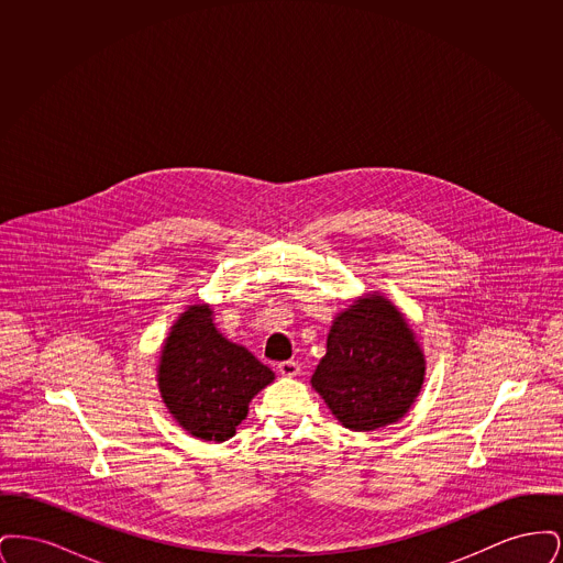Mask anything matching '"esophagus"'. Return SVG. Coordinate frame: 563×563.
Masks as SVG:
<instances>
[{"instance_id": "obj_1", "label": "esophagus", "mask_w": 563, "mask_h": 563, "mask_svg": "<svg viewBox=\"0 0 563 563\" xmlns=\"http://www.w3.org/2000/svg\"><path fill=\"white\" fill-rule=\"evenodd\" d=\"M278 374L285 375V377H295L299 374V363H295V361L278 363Z\"/></svg>"}]
</instances>
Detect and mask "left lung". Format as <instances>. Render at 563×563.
Instances as JSON below:
<instances>
[{"instance_id": "8db88e82", "label": "left lung", "mask_w": 563, "mask_h": 563, "mask_svg": "<svg viewBox=\"0 0 563 563\" xmlns=\"http://www.w3.org/2000/svg\"><path fill=\"white\" fill-rule=\"evenodd\" d=\"M424 382V354L399 310L365 297L342 312L327 338L312 386L350 430L401 420Z\"/></svg>"}]
</instances>
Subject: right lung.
<instances>
[{"label":"right lung","instance_id":"right-lung-1","mask_svg":"<svg viewBox=\"0 0 563 563\" xmlns=\"http://www.w3.org/2000/svg\"><path fill=\"white\" fill-rule=\"evenodd\" d=\"M274 374L251 352L228 342L207 306H191L162 350V399L189 434L221 443L234 437L251 399Z\"/></svg>","mask_w":563,"mask_h":563}]
</instances>
